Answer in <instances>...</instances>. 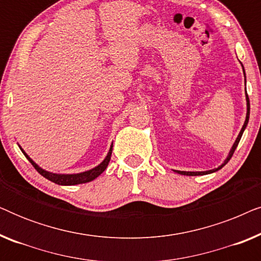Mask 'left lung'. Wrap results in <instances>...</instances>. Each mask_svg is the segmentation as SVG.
Returning a JSON list of instances; mask_svg holds the SVG:
<instances>
[{
    "label": "left lung",
    "instance_id": "8db88e82",
    "mask_svg": "<svg viewBox=\"0 0 261 261\" xmlns=\"http://www.w3.org/2000/svg\"><path fill=\"white\" fill-rule=\"evenodd\" d=\"M241 66H242V71H244V74H245V84H246V73H245V69H244V65H242V64H241ZM246 105H247V113H246V120H245L244 126H242L240 133H239L238 138H237V140L234 141L233 146H231V148H230L229 153H228L227 158L224 159V162H223L222 164H221L220 166H217L216 169L208 170V171H196V172H194V171H178V170H174V172L179 173V174H185V176H203V174H209V173L216 172V171H219V170L222 169V167H223L224 165H226V164L230 160V158H231V155H233L234 151H235V149H237V147H238L239 142H240V139H241V137H242V134H244L246 127H247V123H248V120H249V98H248L247 92H246Z\"/></svg>",
    "mask_w": 261,
    "mask_h": 261
}]
</instances>
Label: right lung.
I'll return each mask as SVG.
<instances>
[{"label":"right lung","instance_id":"right-lung-1","mask_svg":"<svg viewBox=\"0 0 261 261\" xmlns=\"http://www.w3.org/2000/svg\"><path fill=\"white\" fill-rule=\"evenodd\" d=\"M19 147L24 156L30 160V163L35 167V170L38 171L41 176H44L46 179L53 181V183L58 184V185H77V184H83V183H89V181L94 180L95 178H97L99 174H101L103 171L107 169L108 164L110 162V156H112V151H113V144L110 145V148L108 153H107L106 158L102 160L101 164H98L97 166H95L94 169H90L88 171H84V172H80V173H55V172H49V171H46L38 165L37 163L34 162L33 159L31 158L30 155L27 154L26 152L23 151V148L19 145Z\"/></svg>","mask_w":261,"mask_h":261}]
</instances>
